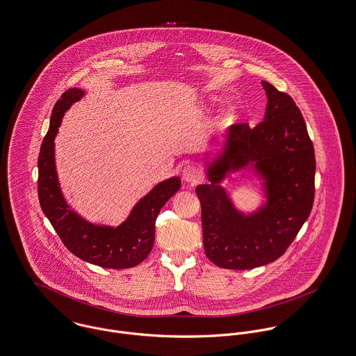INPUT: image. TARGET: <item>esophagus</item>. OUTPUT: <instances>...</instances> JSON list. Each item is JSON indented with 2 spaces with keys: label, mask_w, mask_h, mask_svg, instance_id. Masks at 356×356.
<instances>
[{
  "label": "esophagus",
  "mask_w": 356,
  "mask_h": 356,
  "mask_svg": "<svg viewBox=\"0 0 356 356\" xmlns=\"http://www.w3.org/2000/svg\"><path fill=\"white\" fill-rule=\"evenodd\" d=\"M183 179L186 181H188V183H195V181H197L200 179V170L197 168H195V166L188 165V166H186L183 169Z\"/></svg>",
  "instance_id": "1"
}]
</instances>
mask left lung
Wrapping results in <instances>:
<instances>
[{"label":"left lung","mask_w":356,"mask_h":356,"mask_svg":"<svg viewBox=\"0 0 356 356\" xmlns=\"http://www.w3.org/2000/svg\"><path fill=\"white\" fill-rule=\"evenodd\" d=\"M268 103L254 129L237 123L225 152L209 164L211 184L196 187L202 206L206 256L218 267L250 270L277 260L294 241L314 202L316 159L301 111L290 95L263 81ZM250 164L266 179L268 203L241 215L218 181L230 170Z\"/></svg>","instance_id":"left-lung-1"}]
</instances>
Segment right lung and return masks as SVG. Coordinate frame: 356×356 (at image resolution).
<instances>
[{
    "label": "right lung",
    "mask_w": 356,
    "mask_h": 356,
    "mask_svg": "<svg viewBox=\"0 0 356 356\" xmlns=\"http://www.w3.org/2000/svg\"><path fill=\"white\" fill-rule=\"evenodd\" d=\"M83 96L81 89L66 90L55 103L50 129L43 138L38 159V195L44 216L73 254L103 268H131L142 263L154 244L156 219L165 203L180 190L179 177L168 179L143 196L129 218L118 227L86 222L69 209L58 184L54 160V139L62 116Z\"/></svg>",
    "instance_id": "add662e5"
}]
</instances>
